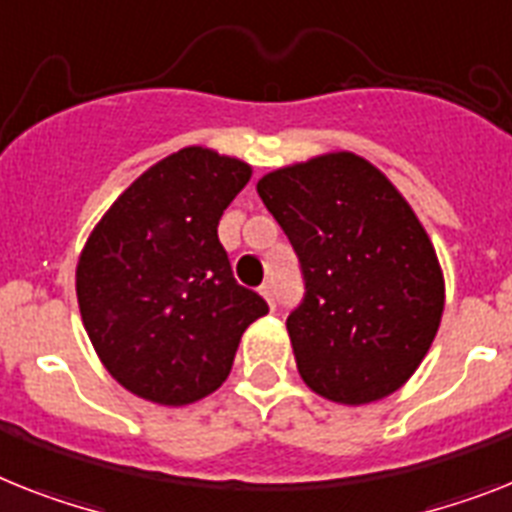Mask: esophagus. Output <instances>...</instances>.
<instances>
[{
    "label": "esophagus",
    "mask_w": 512,
    "mask_h": 512,
    "mask_svg": "<svg viewBox=\"0 0 512 512\" xmlns=\"http://www.w3.org/2000/svg\"><path fill=\"white\" fill-rule=\"evenodd\" d=\"M259 293L264 295V301L274 308V290H272V285H261Z\"/></svg>",
    "instance_id": "34e87169"
}]
</instances>
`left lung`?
<instances>
[{
  "label": "left lung",
  "mask_w": 512,
  "mask_h": 512,
  "mask_svg": "<svg viewBox=\"0 0 512 512\" xmlns=\"http://www.w3.org/2000/svg\"><path fill=\"white\" fill-rule=\"evenodd\" d=\"M256 190L301 261L306 293L287 332L303 382L342 405L400 390L445 308L437 253L408 201L350 151L269 172Z\"/></svg>",
  "instance_id": "1"
}]
</instances>
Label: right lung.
Instances as JSON below:
<instances>
[{
	"label": "right lung",
	"mask_w": 512,
	"mask_h": 512,
	"mask_svg": "<svg viewBox=\"0 0 512 512\" xmlns=\"http://www.w3.org/2000/svg\"><path fill=\"white\" fill-rule=\"evenodd\" d=\"M251 167L188 146L143 172L94 227L75 290L101 363L133 395L188 405L225 382L248 324L269 311L238 285L217 225Z\"/></svg>",
	"instance_id": "add662e5"
}]
</instances>
